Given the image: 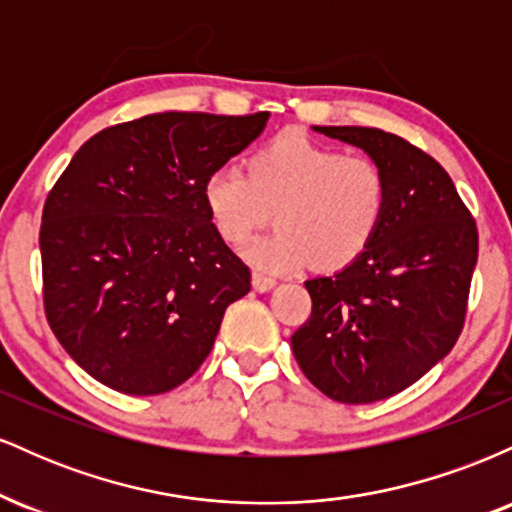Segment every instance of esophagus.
<instances>
[{"label": "esophagus", "instance_id": "1", "mask_svg": "<svg viewBox=\"0 0 512 512\" xmlns=\"http://www.w3.org/2000/svg\"><path fill=\"white\" fill-rule=\"evenodd\" d=\"M252 286H255V291H260V293L272 291L276 286V279H274V276H269V274L255 272V274H252Z\"/></svg>", "mask_w": 512, "mask_h": 512}]
</instances>
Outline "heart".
<instances>
[{"instance_id": "1", "label": "heart", "mask_w": 512, "mask_h": 512, "mask_svg": "<svg viewBox=\"0 0 512 512\" xmlns=\"http://www.w3.org/2000/svg\"><path fill=\"white\" fill-rule=\"evenodd\" d=\"M387 192V175L373 156L339 154L298 132L250 151L245 173L219 168L202 187L209 219L226 243H245L269 216L276 221L274 233L245 248L267 272L349 267L378 236Z\"/></svg>"}]
</instances>
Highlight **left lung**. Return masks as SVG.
<instances>
[{
    "label": "left lung",
    "mask_w": 512,
    "mask_h": 512,
    "mask_svg": "<svg viewBox=\"0 0 512 512\" xmlns=\"http://www.w3.org/2000/svg\"><path fill=\"white\" fill-rule=\"evenodd\" d=\"M354 144L387 175V211L358 260L305 281L313 310L291 349L334 402L370 404L407 390L450 354L467 317L477 221L436 158L375 127H315Z\"/></svg>",
    "instance_id": "obj_1"
}]
</instances>
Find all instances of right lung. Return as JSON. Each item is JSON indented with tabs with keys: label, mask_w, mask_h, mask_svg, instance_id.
<instances>
[{
	"label": "right lung",
	"mask_w": 512,
	"mask_h": 512,
	"mask_svg": "<svg viewBox=\"0 0 512 512\" xmlns=\"http://www.w3.org/2000/svg\"><path fill=\"white\" fill-rule=\"evenodd\" d=\"M269 113H156L93 134L40 223L52 332L98 383L163 395L197 373L250 267L204 207L209 173L260 137Z\"/></svg>",
	"instance_id": "add662e5"
}]
</instances>
